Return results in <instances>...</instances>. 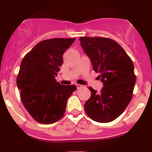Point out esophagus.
<instances>
[{"instance_id":"esophagus-1","label":"esophagus","mask_w":152,"mask_h":152,"mask_svg":"<svg viewBox=\"0 0 152 152\" xmlns=\"http://www.w3.org/2000/svg\"><path fill=\"white\" fill-rule=\"evenodd\" d=\"M84 86L82 85H79V84H77V85H76V87H77V89H81V88H82Z\"/></svg>"}]
</instances>
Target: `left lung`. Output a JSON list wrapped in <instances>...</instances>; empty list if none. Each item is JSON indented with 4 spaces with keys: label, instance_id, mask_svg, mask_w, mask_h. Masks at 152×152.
<instances>
[{
    "label": "left lung",
    "instance_id": "left-lung-1",
    "mask_svg": "<svg viewBox=\"0 0 152 152\" xmlns=\"http://www.w3.org/2000/svg\"><path fill=\"white\" fill-rule=\"evenodd\" d=\"M79 40L104 85L100 92L89 87L91 96L84 105L86 114L99 123L113 121L132 98L136 82L132 61L123 48L110 38L82 37Z\"/></svg>",
    "mask_w": 152,
    "mask_h": 152
}]
</instances>
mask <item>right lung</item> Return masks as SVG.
<instances>
[{
  "mask_svg": "<svg viewBox=\"0 0 152 152\" xmlns=\"http://www.w3.org/2000/svg\"><path fill=\"white\" fill-rule=\"evenodd\" d=\"M76 38H53L37 44L24 56L17 79L22 103L31 117L43 124H53L65 114L67 101L76 90L56 82L65 50Z\"/></svg>",
  "mask_w": 152,
  "mask_h": 152,
  "instance_id": "obj_1",
  "label": "right lung"
}]
</instances>
